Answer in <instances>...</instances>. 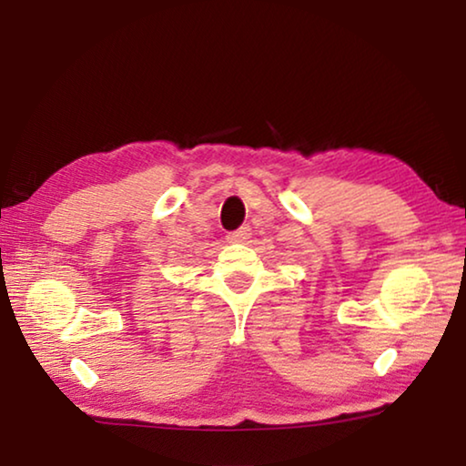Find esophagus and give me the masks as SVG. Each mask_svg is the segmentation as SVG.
<instances>
[{
    "instance_id": "esophagus-1",
    "label": "esophagus",
    "mask_w": 466,
    "mask_h": 466,
    "mask_svg": "<svg viewBox=\"0 0 466 466\" xmlns=\"http://www.w3.org/2000/svg\"><path fill=\"white\" fill-rule=\"evenodd\" d=\"M250 238V228L242 226L238 230L228 234V242H247Z\"/></svg>"
}]
</instances>
